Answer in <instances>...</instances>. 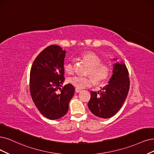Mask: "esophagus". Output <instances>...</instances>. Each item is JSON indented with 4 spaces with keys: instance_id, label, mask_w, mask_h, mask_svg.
Returning <instances> with one entry per match:
<instances>
[{
    "instance_id": "1",
    "label": "esophagus",
    "mask_w": 154,
    "mask_h": 154,
    "mask_svg": "<svg viewBox=\"0 0 154 154\" xmlns=\"http://www.w3.org/2000/svg\"><path fill=\"white\" fill-rule=\"evenodd\" d=\"M81 89H79V88H75V92L76 93H79V92H81Z\"/></svg>"
}]
</instances>
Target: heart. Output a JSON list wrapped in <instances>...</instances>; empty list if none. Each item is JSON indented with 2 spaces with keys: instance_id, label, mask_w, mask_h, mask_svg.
<instances>
[{
  "instance_id": "heart-1",
  "label": "heart",
  "mask_w": 154,
  "mask_h": 154,
  "mask_svg": "<svg viewBox=\"0 0 154 154\" xmlns=\"http://www.w3.org/2000/svg\"><path fill=\"white\" fill-rule=\"evenodd\" d=\"M79 58L84 61L89 66L88 70V75L91 76H74L68 79V82L79 89H83L92 86L94 80L96 83L104 81L109 77L110 73V67L109 65L101 63L100 57L93 52H86L80 54ZM64 70L68 74H73L74 72V65L72 61L65 63Z\"/></svg>"
}]
</instances>
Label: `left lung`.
<instances>
[{"mask_svg":"<svg viewBox=\"0 0 154 154\" xmlns=\"http://www.w3.org/2000/svg\"><path fill=\"white\" fill-rule=\"evenodd\" d=\"M109 83L98 93L91 91L88 103L92 113L102 119L114 116L127 98L130 81L128 68L123 63L113 65V74Z\"/></svg>","mask_w":154,"mask_h":154,"instance_id":"left-lung-1","label":"left lung"}]
</instances>
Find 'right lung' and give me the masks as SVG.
<instances>
[{
	"label": "right lung",
	"mask_w": 154,
	"mask_h": 154,
	"mask_svg": "<svg viewBox=\"0 0 154 154\" xmlns=\"http://www.w3.org/2000/svg\"><path fill=\"white\" fill-rule=\"evenodd\" d=\"M65 53L59 45H49L36 57L30 70L32 98L39 112L50 120L66 114L75 92L72 84L62 86Z\"/></svg>",
	"instance_id": "add662e5"
}]
</instances>
